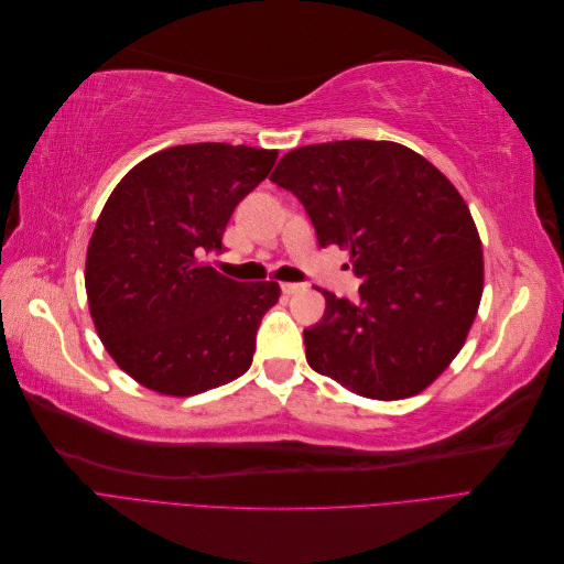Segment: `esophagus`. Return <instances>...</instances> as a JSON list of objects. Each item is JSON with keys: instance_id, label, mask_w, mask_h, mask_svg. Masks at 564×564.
Instances as JSON below:
<instances>
[{"instance_id": "1", "label": "esophagus", "mask_w": 564, "mask_h": 564, "mask_svg": "<svg viewBox=\"0 0 564 564\" xmlns=\"http://www.w3.org/2000/svg\"><path fill=\"white\" fill-rule=\"evenodd\" d=\"M282 292L284 294H299V292H303V284H299V282H282Z\"/></svg>"}]
</instances>
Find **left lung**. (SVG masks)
Returning a JSON list of instances; mask_svg holds the SVG:
<instances>
[{
	"label": "left lung",
	"instance_id": "1",
	"mask_svg": "<svg viewBox=\"0 0 564 564\" xmlns=\"http://www.w3.org/2000/svg\"><path fill=\"white\" fill-rule=\"evenodd\" d=\"M308 212L319 247L348 249L360 301L327 289L305 360L371 400L429 388L464 348L482 299L475 220L452 181L392 141L303 145L270 176Z\"/></svg>",
	"mask_w": 564,
	"mask_h": 564
}]
</instances>
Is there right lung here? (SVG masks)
I'll use <instances>...</instances> for the list:
<instances>
[{
	"instance_id": "1",
	"label": "right lung",
	"mask_w": 564,
	"mask_h": 564,
	"mask_svg": "<svg viewBox=\"0 0 564 564\" xmlns=\"http://www.w3.org/2000/svg\"><path fill=\"white\" fill-rule=\"evenodd\" d=\"M278 160V150L193 143L155 152L117 183L87 249L94 327L117 367L172 398L251 367L278 282H235L207 256Z\"/></svg>"
}]
</instances>
